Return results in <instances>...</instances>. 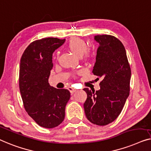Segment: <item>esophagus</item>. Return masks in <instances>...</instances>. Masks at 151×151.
I'll return each mask as SVG.
<instances>
[{
	"label": "esophagus",
	"mask_w": 151,
	"mask_h": 151,
	"mask_svg": "<svg viewBox=\"0 0 151 151\" xmlns=\"http://www.w3.org/2000/svg\"><path fill=\"white\" fill-rule=\"evenodd\" d=\"M68 90L70 91V92L71 93V94H73L74 92H76V90L75 88H72V87H68Z\"/></svg>",
	"instance_id": "34e87169"
}]
</instances>
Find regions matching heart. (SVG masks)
Returning <instances> with one entry per match:
<instances>
[{
    "mask_svg": "<svg viewBox=\"0 0 151 151\" xmlns=\"http://www.w3.org/2000/svg\"><path fill=\"white\" fill-rule=\"evenodd\" d=\"M68 48L71 52L78 57H83L86 59L90 57V52L88 50V44L85 40L81 38H71L68 43Z\"/></svg>",
    "mask_w": 151,
    "mask_h": 151,
    "instance_id": "b5f03b06",
    "label": "heart"
}]
</instances>
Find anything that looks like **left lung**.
Segmentation results:
<instances>
[{
    "instance_id": "1",
    "label": "left lung",
    "mask_w": 151,
    "mask_h": 151,
    "mask_svg": "<svg viewBox=\"0 0 151 151\" xmlns=\"http://www.w3.org/2000/svg\"><path fill=\"white\" fill-rule=\"evenodd\" d=\"M94 40L99 46L92 73L102 78L101 88L96 92L83 89L88 96L83 106L90 122L105 126L122 111L129 95L131 71L124 46L118 38L98 35Z\"/></svg>"
}]
</instances>
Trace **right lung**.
Returning a JSON list of instances; mask_svg holds the SVG:
<instances>
[{
  "label": "right lung",
  "instance_id": "add662e5",
  "mask_svg": "<svg viewBox=\"0 0 151 151\" xmlns=\"http://www.w3.org/2000/svg\"><path fill=\"white\" fill-rule=\"evenodd\" d=\"M65 39L46 37L29 44L20 59L19 87L24 109L40 127L52 129L64 120L70 93L48 83L53 66L52 53Z\"/></svg>",
  "mask_w": 151,
  "mask_h": 151
}]
</instances>
